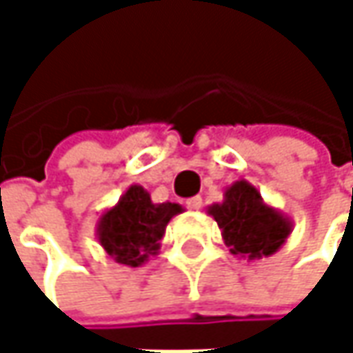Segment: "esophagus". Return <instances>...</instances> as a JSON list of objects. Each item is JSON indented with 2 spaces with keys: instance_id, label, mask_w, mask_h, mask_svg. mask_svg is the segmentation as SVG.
<instances>
[{
  "instance_id": "34e87169",
  "label": "esophagus",
  "mask_w": 353,
  "mask_h": 353,
  "mask_svg": "<svg viewBox=\"0 0 353 353\" xmlns=\"http://www.w3.org/2000/svg\"><path fill=\"white\" fill-rule=\"evenodd\" d=\"M185 204H188L190 210H200V208H202V198H200V196H194V198L185 200Z\"/></svg>"
}]
</instances>
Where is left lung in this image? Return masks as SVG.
Segmentation results:
<instances>
[{"instance_id": "left-lung-1", "label": "left lung", "mask_w": 353, "mask_h": 353, "mask_svg": "<svg viewBox=\"0 0 353 353\" xmlns=\"http://www.w3.org/2000/svg\"><path fill=\"white\" fill-rule=\"evenodd\" d=\"M208 214L216 221L229 251L247 261L274 255L292 233V219L270 206L247 179L225 188L223 202H214Z\"/></svg>"}]
</instances>
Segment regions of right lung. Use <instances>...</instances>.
Masks as SVG:
<instances>
[{"label":"right lung","instance_id":"1","mask_svg":"<svg viewBox=\"0 0 353 353\" xmlns=\"http://www.w3.org/2000/svg\"><path fill=\"white\" fill-rule=\"evenodd\" d=\"M179 212H183L179 204H155L143 185L132 183L114 206L100 214L96 225L98 243L116 263L139 268L159 253L165 227Z\"/></svg>","mask_w":353,"mask_h":353}]
</instances>
